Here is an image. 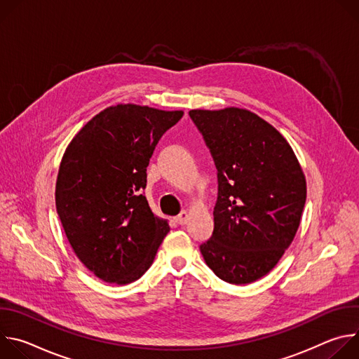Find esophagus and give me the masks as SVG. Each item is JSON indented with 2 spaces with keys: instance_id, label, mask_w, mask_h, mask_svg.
I'll use <instances>...</instances> for the list:
<instances>
[{
  "instance_id": "1",
  "label": "esophagus",
  "mask_w": 359,
  "mask_h": 359,
  "mask_svg": "<svg viewBox=\"0 0 359 359\" xmlns=\"http://www.w3.org/2000/svg\"><path fill=\"white\" fill-rule=\"evenodd\" d=\"M189 217H190V215H189L186 210H183V212L176 217V223L180 224V226H184V224H187Z\"/></svg>"
}]
</instances>
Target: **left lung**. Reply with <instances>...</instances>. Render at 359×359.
Masks as SVG:
<instances>
[{
    "label": "left lung",
    "instance_id": "8db88e82",
    "mask_svg": "<svg viewBox=\"0 0 359 359\" xmlns=\"http://www.w3.org/2000/svg\"><path fill=\"white\" fill-rule=\"evenodd\" d=\"M219 176L215 231L200 245L206 264L230 284L269 274L292 243L306 182L287 139L254 112L191 109Z\"/></svg>",
    "mask_w": 359,
    "mask_h": 359
}]
</instances>
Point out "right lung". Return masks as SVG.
<instances>
[{
    "label": "right lung",
    "mask_w": 359,
    "mask_h": 359,
    "mask_svg": "<svg viewBox=\"0 0 359 359\" xmlns=\"http://www.w3.org/2000/svg\"><path fill=\"white\" fill-rule=\"evenodd\" d=\"M182 116L183 111L112 105L65 149L57 212L76 257L102 281L123 285L140 278L170 231L139 190L155 146Z\"/></svg>",
    "instance_id": "1"
}]
</instances>
